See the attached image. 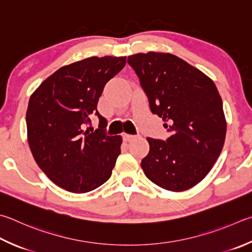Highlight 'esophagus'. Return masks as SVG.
I'll use <instances>...</instances> for the list:
<instances>
[{
  "label": "esophagus",
  "mask_w": 252,
  "mask_h": 252,
  "mask_svg": "<svg viewBox=\"0 0 252 252\" xmlns=\"http://www.w3.org/2000/svg\"><path fill=\"white\" fill-rule=\"evenodd\" d=\"M122 138H123V141L125 142H130L133 140L135 136L134 135H131V134H126V133H123L122 134Z\"/></svg>",
  "instance_id": "34e87169"
}]
</instances>
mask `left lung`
Here are the masks:
<instances>
[{"label":"left lung","mask_w":252,"mask_h":252,"mask_svg":"<svg viewBox=\"0 0 252 252\" xmlns=\"http://www.w3.org/2000/svg\"><path fill=\"white\" fill-rule=\"evenodd\" d=\"M149 98L151 111L171 132L166 141L148 138L141 166L151 182L183 191L204 180L225 143L227 123L216 85L203 71L170 53L127 57Z\"/></svg>","instance_id":"obj_1"}]
</instances>
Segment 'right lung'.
<instances>
[{
    "label": "right lung",
    "mask_w": 252,
    "mask_h": 252,
    "mask_svg": "<svg viewBox=\"0 0 252 252\" xmlns=\"http://www.w3.org/2000/svg\"><path fill=\"white\" fill-rule=\"evenodd\" d=\"M126 57H89L63 66L31 95L27 141L50 181L76 194L94 190L110 178L121 153V135H107V120L97 110L107 82L126 66ZM91 114L99 129L84 130Z\"/></svg>",
    "instance_id": "add662e5"
}]
</instances>
